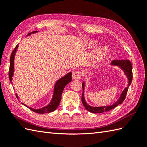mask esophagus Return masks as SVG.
Listing matches in <instances>:
<instances>
[{
    "label": "esophagus",
    "instance_id": "esophagus-1",
    "mask_svg": "<svg viewBox=\"0 0 147 147\" xmlns=\"http://www.w3.org/2000/svg\"><path fill=\"white\" fill-rule=\"evenodd\" d=\"M72 77L74 80H79L82 78V73L79 71H74L73 72Z\"/></svg>",
    "mask_w": 147,
    "mask_h": 147
}]
</instances>
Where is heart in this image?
Here are the masks:
<instances>
[{
    "label": "heart",
    "instance_id": "heart-1",
    "mask_svg": "<svg viewBox=\"0 0 147 147\" xmlns=\"http://www.w3.org/2000/svg\"><path fill=\"white\" fill-rule=\"evenodd\" d=\"M97 45V43L93 40H90L89 41V47L93 49L95 48ZM108 55V51L107 49L103 48L99 49L98 51H96V54L93 58V62L95 64H98L99 62H102L104 59H105Z\"/></svg>",
    "mask_w": 147,
    "mask_h": 147
}]
</instances>
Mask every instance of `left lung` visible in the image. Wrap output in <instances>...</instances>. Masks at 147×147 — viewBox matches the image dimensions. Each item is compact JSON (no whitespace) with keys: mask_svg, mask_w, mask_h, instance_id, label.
Here are the masks:
<instances>
[{"mask_svg":"<svg viewBox=\"0 0 147 147\" xmlns=\"http://www.w3.org/2000/svg\"><path fill=\"white\" fill-rule=\"evenodd\" d=\"M111 65H114V66H117L119 68H121L122 70L124 71V74L127 78V80H128V85L126 88L124 89L123 92L121 93V94L119 96V98L117 100V102H115L114 104L110 105L107 106H102V107H93L87 104L85 96H84V90H85V82H83L82 83V87H83V94L82 96V101L83 103V105L84 107L86 109L87 111H88L92 113H102L104 112H107L109 111L112 110V109L117 107V105L119 104H121L123 102L124 99L126 98V96L127 94V90H128V87L130 86L131 83L132 82L133 79V73H132V65L130 61L129 60H114L111 62Z\"/></svg>","mask_w":147,"mask_h":147,"instance_id":"obj_1","label":"left lung"}]
</instances>
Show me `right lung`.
Returning <instances> with one entry per match:
<instances>
[{
	"instance_id": "add662e5",
	"label": "right lung",
	"mask_w": 147,
	"mask_h": 147,
	"mask_svg": "<svg viewBox=\"0 0 147 147\" xmlns=\"http://www.w3.org/2000/svg\"><path fill=\"white\" fill-rule=\"evenodd\" d=\"M36 32H37L36 31L31 32V33L28 34L26 36H30L32 35V34L36 33ZM18 48V45H17L15 49H14V51H12V54L11 55L10 67H9V80H10L11 84H12V77H13V76H14V57H15V55H16V53ZM71 75H72V73L69 72V73H68L67 74H65V75L63 77L61 78L60 79L58 80L57 82H55L54 88V93H53V95H52V98L51 99V102H50L47 105H46V106H45V107H43L42 108L35 109H33L30 107H28L26 105L23 104V103H21V104L24 105L26 106V107H28L30 110H32V111L35 112H36V113L45 114V113H49V112L54 111L55 110L57 109L59 104H60V102L61 100V95H62V92H63V90L65 88V86H66L69 83L71 82V80H72ZM16 95L18 99H19L18 95L16 94Z\"/></svg>"
}]
</instances>
